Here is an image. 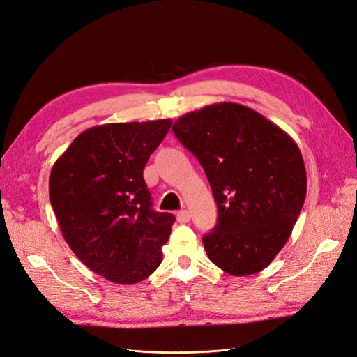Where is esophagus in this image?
I'll return each mask as SVG.
<instances>
[{"instance_id": "obj_1", "label": "esophagus", "mask_w": 357, "mask_h": 357, "mask_svg": "<svg viewBox=\"0 0 357 357\" xmlns=\"http://www.w3.org/2000/svg\"><path fill=\"white\" fill-rule=\"evenodd\" d=\"M176 218H178V222H179V223H187V222H190L191 215H190V213H188V211H185V209H182V211H179V213H178Z\"/></svg>"}]
</instances>
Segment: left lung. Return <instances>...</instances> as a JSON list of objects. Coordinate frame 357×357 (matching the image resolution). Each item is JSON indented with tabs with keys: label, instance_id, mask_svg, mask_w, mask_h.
Segmentation results:
<instances>
[{
	"label": "left lung",
	"instance_id": "left-lung-1",
	"mask_svg": "<svg viewBox=\"0 0 357 357\" xmlns=\"http://www.w3.org/2000/svg\"><path fill=\"white\" fill-rule=\"evenodd\" d=\"M172 130L204 167L217 202V225L204 235L208 258L232 276L268 267L305 204L306 169L297 143L235 102L190 112Z\"/></svg>",
	"mask_w": 357,
	"mask_h": 357
}]
</instances>
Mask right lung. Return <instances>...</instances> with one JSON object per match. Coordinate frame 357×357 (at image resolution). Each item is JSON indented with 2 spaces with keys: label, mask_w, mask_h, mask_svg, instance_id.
<instances>
[{
  "label": "right lung",
  "mask_w": 357,
  "mask_h": 357,
  "mask_svg": "<svg viewBox=\"0 0 357 357\" xmlns=\"http://www.w3.org/2000/svg\"><path fill=\"white\" fill-rule=\"evenodd\" d=\"M170 126L160 119L89 128L52 166L50 200L63 238L114 283L144 280L161 264L175 215L153 211L143 169Z\"/></svg>",
  "instance_id": "right-lung-1"
}]
</instances>
